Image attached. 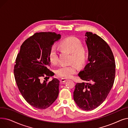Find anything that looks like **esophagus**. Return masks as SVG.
Instances as JSON below:
<instances>
[{
	"instance_id": "34e87169",
	"label": "esophagus",
	"mask_w": 128,
	"mask_h": 128,
	"mask_svg": "<svg viewBox=\"0 0 128 128\" xmlns=\"http://www.w3.org/2000/svg\"><path fill=\"white\" fill-rule=\"evenodd\" d=\"M68 79H65V78H61L60 79V82H64L66 81H68Z\"/></svg>"
}]
</instances>
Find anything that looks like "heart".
Segmentation results:
<instances>
[{"label":"heart","instance_id":"obj_1","mask_svg":"<svg viewBox=\"0 0 128 128\" xmlns=\"http://www.w3.org/2000/svg\"><path fill=\"white\" fill-rule=\"evenodd\" d=\"M58 46L61 50L70 53V63H75L79 66H82L86 63L88 58V51L86 47L78 38L74 37L66 38L59 43ZM49 58L53 64H56L58 62V52L54 47H52L50 49ZM75 63L59 67L56 70V75L65 78L72 77L78 70L77 66Z\"/></svg>","mask_w":128,"mask_h":128}]
</instances>
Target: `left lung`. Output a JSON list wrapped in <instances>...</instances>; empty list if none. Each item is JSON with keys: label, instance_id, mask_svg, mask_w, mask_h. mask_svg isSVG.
<instances>
[{"label": "left lung", "instance_id": "obj_1", "mask_svg": "<svg viewBox=\"0 0 128 128\" xmlns=\"http://www.w3.org/2000/svg\"><path fill=\"white\" fill-rule=\"evenodd\" d=\"M88 63L78 76L89 83H77L74 100L80 108L92 110L106 98L115 77V60L109 45L96 34L86 32Z\"/></svg>", "mask_w": 128, "mask_h": 128}]
</instances>
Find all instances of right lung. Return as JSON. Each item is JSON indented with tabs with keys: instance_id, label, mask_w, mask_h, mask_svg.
I'll use <instances>...</instances> for the list:
<instances>
[{
	"instance_id": "1",
	"label": "right lung",
	"mask_w": 128,
	"mask_h": 128,
	"mask_svg": "<svg viewBox=\"0 0 128 128\" xmlns=\"http://www.w3.org/2000/svg\"><path fill=\"white\" fill-rule=\"evenodd\" d=\"M60 38L55 32H36L24 42L16 60L14 75L18 90L26 101L38 109L48 108L58 95V79L50 82L41 79L54 75L49 69V52Z\"/></svg>"
}]
</instances>
